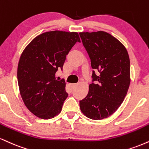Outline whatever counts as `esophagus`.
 Here are the masks:
<instances>
[{
  "label": "esophagus",
  "instance_id": "34e87169",
  "mask_svg": "<svg viewBox=\"0 0 149 149\" xmlns=\"http://www.w3.org/2000/svg\"><path fill=\"white\" fill-rule=\"evenodd\" d=\"M76 85H77V84H76V83H73V84H71V87H72L73 88H74V87H76Z\"/></svg>",
  "mask_w": 149,
  "mask_h": 149
}]
</instances>
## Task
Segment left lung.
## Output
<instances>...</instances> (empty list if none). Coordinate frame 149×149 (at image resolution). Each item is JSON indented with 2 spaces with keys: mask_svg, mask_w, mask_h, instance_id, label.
<instances>
[{
  "mask_svg": "<svg viewBox=\"0 0 149 149\" xmlns=\"http://www.w3.org/2000/svg\"><path fill=\"white\" fill-rule=\"evenodd\" d=\"M88 53L95 83L89 85V92L80 101V110L91 119H105L120 107L130 83V58L124 45L104 31L80 33Z\"/></svg>",
  "mask_w": 149,
  "mask_h": 149,
  "instance_id": "obj_1",
  "label": "left lung"
}]
</instances>
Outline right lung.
Here are the masks:
<instances>
[{"label":"right lung","mask_w":149,"mask_h":149,"mask_svg":"<svg viewBox=\"0 0 149 149\" xmlns=\"http://www.w3.org/2000/svg\"><path fill=\"white\" fill-rule=\"evenodd\" d=\"M77 42L76 32H46L35 37L21 53L17 69L19 92L27 108L37 117L52 119L60 114L67 98L66 82L55 73Z\"/></svg>","instance_id":"1"}]
</instances>
